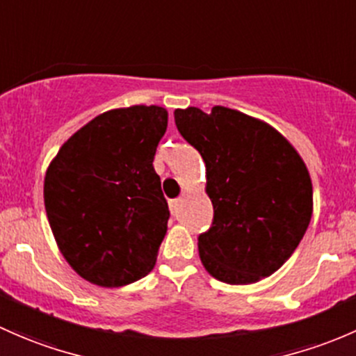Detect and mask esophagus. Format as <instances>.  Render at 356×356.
Listing matches in <instances>:
<instances>
[{
    "instance_id": "obj_1",
    "label": "esophagus",
    "mask_w": 356,
    "mask_h": 356,
    "mask_svg": "<svg viewBox=\"0 0 356 356\" xmlns=\"http://www.w3.org/2000/svg\"><path fill=\"white\" fill-rule=\"evenodd\" d=\"M178 202H179L178 199H175V200H170V209H171V212H173V214H175V212L178 211Z\"/></svg>"
}]
</instances>
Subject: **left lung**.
Segmentation results:
<instances>
[{
    "label": "left lung",
    "instance_id": "left-lung-1",
    "mask_svg": "<svg viewBox=\"0 0 356 356\" xmlns=\"http://www.w3.org/2000/svg\"><path fill=\"white\" fill-rule=\"evenodd\" d=\"M181 137L205 163L214 218L199 234L204 267L228 284H250L291 257L312 218L309 170L286 138L260 120L214 106L177 109Z\"/></svg>",
    "mask_w": 356,
    "mask_h": 356
}]
</instances>
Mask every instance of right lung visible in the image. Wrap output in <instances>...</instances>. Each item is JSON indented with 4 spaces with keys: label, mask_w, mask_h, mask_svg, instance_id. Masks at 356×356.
Masks as SVG:
<instances>
[{
    "label": "right lung",
    "mask_w": 356,
    "mask_h": 356,
    "mask_svg": "<svg viewBox=\"0 0 356 356\" xmlns=\"http://www.w3.org/2000/svg\"><path fill=\"white\" fill-rule=\"evenodd\" d=\"M168 127L159 106L96 116L61 145L44 178V205L58 248L76 274L116 288L156 264L170 209L154 171Z\"/></svg>",
    "instance_id": "right-lung-1"
}]
</instances>
